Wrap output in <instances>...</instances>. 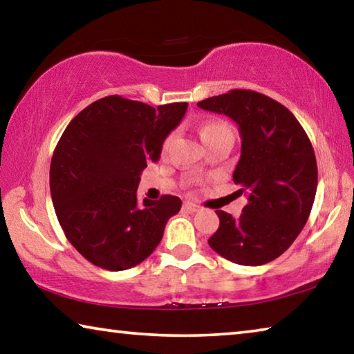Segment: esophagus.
I'll return each mask as SVG.
<instances>
[{"label": "esophagus", "instance_id": "34e87169", "mask_svg": "<svg viewBox=\"0 0 354 354\" xmlns=\"http://www.w3.org/2000/svg\"><path fill=\"white\" fill-rule=\"evenodd\" d=\"M184 209H187L189 212H198V211H201V207L198 205H195V203H190V201H185L184 203Z\"/></svg>", "mask_w": 354, "mask_h": 354}]
</instances>
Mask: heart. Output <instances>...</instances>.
<instances>
[{
    "instance_id": "obj_1",
    "label": "heart",
    "mask_w": 354,
    "mask_h": 354,
    "mask_svg": "<svg viewBox=\"0 0 354 354\" xmlns=\"http://www.w3.org/2000/svg\"><path fill=\"white\" fill-rule=\"evenodd\" d=\"M198 134H200L203 142H207V140L214 139V137H218L221 134H231V129L221 122H206L200 127ZM169 142H170V139H167L165 143H169Z\"/></svg>"
}]
</instances>
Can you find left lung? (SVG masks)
Instances as JSON below:
<instances>
[{
  "label": "left lung",
  "mask_w": 354,
  "mask_h": 354,
  "mask_svg": "<svg viewBox=\"0 0 354 354\" xmlns=\"http://www.w3.org/2000/svg\"><path fill=\"white\" fill-rule=\"evenodd\" d=\"M196 104L237 123L242 148L232 179L248 200L237 218L215 211L220 226L209 247L241 266L277 259L301 232L314 205L313 143L295 115L263 93L236 88Z\"/></svg>",
  "instance_id": "8db88e82"
}]
</instances>
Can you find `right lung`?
Masks as SVG:
<instances>
[{
  "label": "right lung",
  "instance_id": "add662e5",
  "mask_svg": "<svg viewBox=\"0 0 354 354\" xmlns=\"http://www.w3.org/2000/svg\"><path fill=\"white\" fill-rule=\"evenodd\" d=\"M187 111V103L148 106L111 95L71 120L50 167V189L68 242L93 266L127 270L145 261L181 200H137L148 162Z\"/></svg>",
  "mask_w": 354,
  "mask_h": 354
}]
</instances>
